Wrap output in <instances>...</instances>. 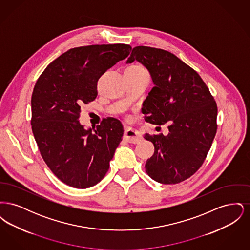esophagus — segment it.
Returning a JSON list of instances; mask_svg holds the SVG:
<instances>
[{
  "mask_svg": "<svg viewBox=\"0 0 250 250\" xmlns=\"http://www.w3.org/2000/svg\"><path fill=\"white\" fill-rule=\"evenodd\" d=\"M125 138L130 143H138L142 140V135L136 130L131 128H126L125 130Z\"/></svg>",
  "mask_w": 250,
  "mask_h": 250,
  "instance_id": "obj_1",
  "label": "esophagus"
}]
</instances>
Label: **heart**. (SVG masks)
Returning a JSON list of instances; mask_svg holds the SVG:
<instances>
[{"label": "heart", "mask_w": 250, "mask_h": 250, "mask_svg": "<svg viewBox=\"0 0 250 250\" xmlns=\"http://www.w3.org/2000/svg\"><path fill=\"white\" fill-rule=\"evenodd\" d=\"M128 69H133V70H139V71H143V70H145L144 68H143V66H141V65H138V64H132L130 66H128L127 67Z\"/></svg>", "instance_id": "1"}]
</instances>
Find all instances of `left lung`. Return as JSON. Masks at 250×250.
Here are the masks:
<instances>
[{"mask_svg":"<svg viewBox=\"0 0 250 250\" xmlns=\"http://www.w3.org/2000/svg\"><path fill=\"white\" fill-rule=\"evenodd\" d=\"M138 61L149 70L155 86L143 102L147 123H168V134H145L155 153L145 164L147 174L164 185L191 177L202 167L217 129V106L200 75L174 54L138 46L126 62Z\"/></svg>","mask_w":250,"mask_h":250,"instance_id":"obj_1","label":"left lung"}]
</instances>
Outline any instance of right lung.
<instances>
[{
	"label": "right lung",
	"instance_id": "add662e5",
	"mask_svg": "<svg viewBox=\"0 0 250 250\" xmlns=\"http://www.w3.org/2000/svg\"><path fill=\"white\" fill-rule=\"evenodd\" d=\"M126 44L70 48L40 75L32 95V130L41 156L65 185L88 188L105 177L122 142L124 127L108 117L85 129L79 122L81 105L94 101L99 78L125 59Z\"/></svg>",
	"mask_w": 250,
	"mask_h": 250
}]
</instances>
